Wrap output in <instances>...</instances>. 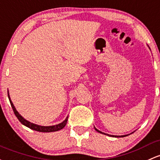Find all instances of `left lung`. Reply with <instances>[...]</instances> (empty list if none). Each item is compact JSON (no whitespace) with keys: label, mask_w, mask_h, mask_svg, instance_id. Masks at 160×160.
Here are the masks:
<instances>
[{"label":"left lung","mask_w":160,"mask_h":160,"mask_svg":"<svg viewBox=\"0 0 160 160\" xmlns=\"http://www.w3.org/2000/svg\"><path fill=\"white\" fill-rule=\"evenodd\" d=\"M94 128H95V127H94ZM95 129H96V130L97 131V132H100V133H103V132H100V130H98V129H96V128H95ZM104 134H105V135H108V134H107V133H104ZM111 137H114V136H111ZM122 137H125V136H122Z\"/></svg>","instance_id":"left-lung-1"}]
</instances>
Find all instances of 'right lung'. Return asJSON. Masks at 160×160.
<instances>
[{"label": "right lung", "mask_w": 160, "mask_h": 160, "mask_svg": "<svg viewBox=\"0 0 160 160\" xmlns=\"http://www.w3.org/2000/svg\"><path fill=\"white\" fill-rule=\"evenodd\" d=\"M8 98H9L10 102H11V107H12L13 111V112H14L15 116H16L17 118L18 119V120H19L20 122H21V123L23 124V125L26 126V127H28V128L33 129V130L38 131V132H55V131L60 130V129H63V127L66 126V124L67 122V120H68L67 118H68V117H67L66 120L63 121V122H62L61 123H59V124H58V125H55V126H50V127H42V126L37 125V124L30 122L29 121H28V120H25V119H23V117H21V115H20L19 112H18V111L16 110V109H15V107H14V106H13V102H11V98H10V96H9V93H8Z\"/></svg>", "instance_id": "right-lung-1"}]
</instances>
